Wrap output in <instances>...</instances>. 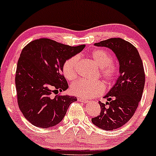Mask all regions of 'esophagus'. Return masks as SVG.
Instances as JSON below:
<instances>
[{"mask_svg":"<svg viewBox=\"0 0 156 156\" xmlns=\"http://www.w3.org/2000/svg\"><path fill=\"white\" fill-rule=\"evenodd\" d=\"M78 101L79 102H82V103H88V101L87 100H84V99H82V98H78Z\"/></svg>","mask_w":156,"mask_h":156,"instance_id":"1","label":"esophagus"}]
</instances>
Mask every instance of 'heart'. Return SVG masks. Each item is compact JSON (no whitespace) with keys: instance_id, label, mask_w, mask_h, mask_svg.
<instances>
[{"instance_id":"obj_1","label":"heart","mask_w":156,"mask_h":156,"mask_svg":"<svg viewBox=\"0 0 156 156\" xmlns=\"http://www.w3.org/2000/svg\"><path fill=\"white\" fill-rule=\"evenodd\" d=\"M91 55L93 61L101 68V76L103 79L108 83H112L117 79L119 69L117 66L112 64L113 58L108 51L101 49L94 50L91 53ZM79 58V55H76L64 62L63 73L67 80H73L76 78ZM70 90L74 95L83 99H89L103 94L105 87L101 81L78 80L71 85Z\"/></svg>"}]
</instances>
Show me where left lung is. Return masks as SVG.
<instances>
[{
	"instance_id": "left-lung-1",
	"label": "left lung",
	"mask_w": 156,
	"mask_h": 156,
	"mask_svg": "<svg viewBox=\"0 0 156 156\" xmlns=\"http://www.w3.org/2000/svg\"><path fill=\"white\" fill-rule=\"evenodd\" d=\"M94 45L114 52L119 62V76L103 97L108 102H99L101 113L92 122L103 130H115L126 124L136 110L145 83L144 67L136 48L125 39L111 38Z\"/></svg>"
}]
</instances>
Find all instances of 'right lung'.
I'll use <instances>...</instances> for the list:
<instances>
[{"instance_id": "obj_1", "label": "right lung", "mask_w": 156, "mask_h": 156, "mask_svg": "<svg viewBox=\"0 0 156 156\" xmlns=\"http://www.w3.org/2000/svg\"><path fill=\"white\" fill-rule=\"evenodd\" d=\"M85 44L72 47L49 39H39L23 49L17 62L15 85L19 108L27 120L45 128L58 125L74 96L52 93L68 89L62 72L64 62L83 51Z\"/></svg>"}]
</instances>
